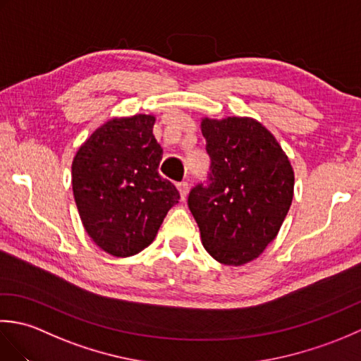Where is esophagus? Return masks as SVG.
Instances as JSON below:
<instances>
[{
	"label": "esophagus",
	"mask_w": 361,
	"mask_h": 361,
	"mask_svg": "<svg viewBox=\"0 0 361 361\" xmlns=\"http://www.w3.org/2000/svg\"><path fill=\"white\" fill-rule=\"evenodd\" d=\"M176 188H178V192H180V195H181V200H186L188 189H189L188 181H180L178 185H176Z\"/></svg>",
	"instance_id": "esophagus-1"
}]
</instances>
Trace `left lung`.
I'll return each mask as SVG.
<instances>
[{
  "instance_id": "1",
  "label": "left lung",
  "mask_w": 361,
  "mask_h": 361,
  "mask_svg": "<svg viewBox=\"0 0 361 361\" xmlns=\"http://www.w3.org/2000/svg\"><path fill=\"white\" fill-rule=\"evenodd\" d=\"M202 133L209 180L190 190L188 204L204 250L239 267L278 235L293 200V167L270 130L252 118H203Z\"/></svg>"
}]
</instances>
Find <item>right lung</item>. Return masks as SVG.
Wrapping results in <instances>:
<instances>
[{"instance_id":"add662e5","label":"right lung","mask_w":361,"mask_h":361,"mask_svg":"<svg viewBox=\"0 0 361 361\" xmlns=\"http://www.w3.org/2000/svg\"><path fill=\"white\" fill-rule=\"evenodd\" d=\"M155 116L113 118L73 159V192L83 228L99 248L128 257L147 248L180 194L158 173L163 149Z\"/></svg>"}]
</instances>
